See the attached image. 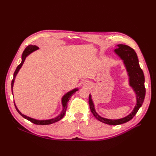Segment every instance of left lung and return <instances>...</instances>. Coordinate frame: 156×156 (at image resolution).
<instances>
[{
  "mask_svg": "<svg viewBox=\"0 0 156 156\" xmlns=\"http://www.w3.org/2000/svg\"><path fill=\"white\" fill-rule=\"evenodd\" d=\"M117 46V48L115 50V52L120 56L122 60H124V63L129 77V84L136 93V103L133 111L128 116L118 120L107 119L98 115L95 111V108H94L91 95L90 94L88 103L93 115L99 121L108 125H119L124 124L133 119L139 111V108L143 105L146 93L144 73L139 66L138 57L135 51L126 45L119 44Z\"/></svg>",
  "mask_w": 156,
  "mask_h": 156,
  "instance_id": "left-lung-1",
  "label": "left lung"
}]
</instances>
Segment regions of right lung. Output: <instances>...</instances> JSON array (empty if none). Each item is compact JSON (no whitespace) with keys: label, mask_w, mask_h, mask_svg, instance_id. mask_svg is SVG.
<instances>
[{"label":"right lung","mask_w":156,"mask_h":156,"mask_svg":"<svg viewBox=\"0 0 156 156\" xmlns=\"http://www.w3.org/2000/svg\"><path fill=\"white\" fill-rule=\"evenodd\" d=\"M38 47L37 46H36V45H30L29 46H27V48L25 49L24 51H23V53L22 54V62L17 67L15 72H14L13 73V78L12 79V88H13V83H14V80H15V77L16 76L17 73H18L19 70L20 69V68H21L22 65L23 64V63H24L25 62V60L27 56L29 55V54H30L31 53H32L33 51H34L37 49H38ZM77 90H78L77 88H75L74 90H73L70 91L69 92H68L66 94H65V95L63 96L62 99V106H63V110L61 112V114L60 115H58L57 117L55 118V119H50V120H36V119H31V118L29 117V116H27L24 115H23L22 113L18 110V108H17L16 104H15V102H14V105H15V107H16V108L17 111L20 113V114L23 117L25 118V119L28 120L30 121L32 123L34 124H36V125H49V124H53L55 123V122H58L59 120H60L61 119H62V118L64 117L65 113H66V108H67V106H68V101L69 100L70 98L72 97V96L73 95V94L76 92ZM13 92V91H12Z\"/></svg>","instance_id":"right-lung-1"}]
</instances>
